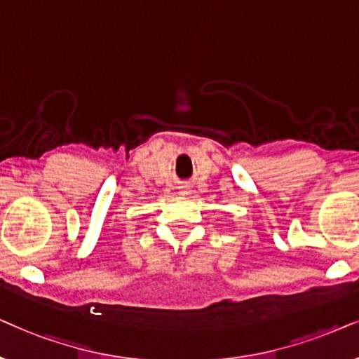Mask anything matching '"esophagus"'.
I'll return each mask as SVG.
<instances>
[{
    "label": "esophagus",
    "instance_id": "esophagus-1",
    "mask_svg": "<svg viewBox=\"0 0 359 359\" xmlns=\"http://www.w3.org/2000/svg\"><path fill=\"white\" fill-rule=\"evenodd\" d=\"M180 189H182V190H180V194H182V195H189L190 190H189L187 185H182V187H180Z\"/></svg>",
    "mask_w": 359,
    "mask_h": 359
}]
</instances>
